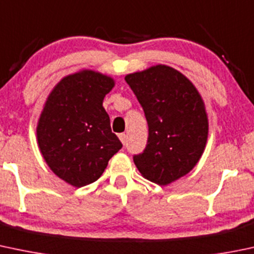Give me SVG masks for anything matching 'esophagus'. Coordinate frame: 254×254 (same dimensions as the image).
I'll list each match as a JSON object with an SVG mask.
<instances>
[{
    "instance_id": "obj_1",
    "label": "esophagus",
    "mask_w": 254,
    "mask_h": 254,
    "mask_svg": "<svg viewBox=\"0 0 254 254\" xmlns=\"http://www.w3.org/2000/svg\"><path fill=\"white\" fill-rule=\"evenodd\" d=\"M127 134H119V140L122 141L123 145H125V142H127Z\"/></svg>"
}]
</instances>
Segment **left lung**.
Masks as SVG:
<instances>
[{
  "label": "left lung",
  "instance_id": "left-lung-1",
  "mask_svg": "<svg viewBox=\"0 0 254 254\" xmlns=\"http://www.w3.org/2000/svg\"><path fill=\"white\" fill-rule=\"evenodd\" d=\"M145 112L148 140L134 163L147 180L164 186L193 169L203 153L208 118L201 95L176 69L154 65L125 76Z\"/></svg>",
  "mask_w": 254,
  "mask_h": 254
}]
</instances>
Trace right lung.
Masks as SVG:
<instances>
[{"mask_svg":"<svg viewBox=\"0 0 254 254\" xmlns=\"http://www.w3.org/2000/svg\"><path fill=\"white\" fill-rule=\"evenodd\" d=\"M113 86V79L96 71L71 74L56 85L40 116L36 135L42 157L75 188L97 180L123 147L102 106Z\"/></svg>","mask_w":254,"mask_h":254,"instance_id":"obj_1","label":"right lung"}]
</instances>
